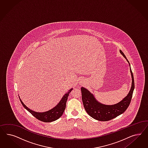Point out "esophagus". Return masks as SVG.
<instances>
[{
    "instance_id": "esophagus-1",
    "label": "esophagus",
    "mask_w": 148,
    "mask_h": 148,
    "mask_svg": "<svg viewBox=\"0 0 148 148\" xmlns=\"http://www.w3.org/2000/svg\"><path fill=\"white\" fill-rule=\"evenodd\" d=\"M81 84H82H82H83V83H82V82H81Z\"/></svg>"
}]
</instances>
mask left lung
<instances>
[{
    "instance_id": "left-lung-1",
    "label": "left lung",
    "mask_w": 148,
    "mask_h": 148,
    "mask_svg": "<svg viewBox=\"0 0 148 148\" xmlns=\"http://www.w3.org/2000/svg\"><path fill=\"white\" fill-rule=\"evenodd\" d=\"M120 53L126 59L130 66V63L121 50H120ZM130 68L132 81L131 90L125 98L118 103L113 105H106L100 103L97 101L93 95L90 93L88 90L84 87L81 88L84 106L86 111L90 116L99 121H108L118 116L125 111L131 103L134 88V75L131 67Z\"/></svg>"
}]
</instances>
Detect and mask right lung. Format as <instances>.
<instances>
[{
    "instance_id": "1",
    "label": "right lung",
    "mask_w": 148,
    "mask_h": 148,
    "mask_svg": "<svg viewBox=\"0 0 148 148\" xmlns=\"http://www.w3.org/2000/svg\"><path fill=\"white\" fill-rule=\"evenodd\" d=\"M72 90L73 88L69 90L67 93H66L63 95L62 98L61 100L60 103L55 108H52L51 110H50L47 112H42V113L34 112L32 110H31L29 108H27V106L24 104L22 101L21 100V99L19 98V99L23 107L37 119L40 120V121H43L45 123L51 122L58 119V118L62 115L63 112L66 107V102L67 100L68 97Z\"/></svg>"
}]
</instances>
